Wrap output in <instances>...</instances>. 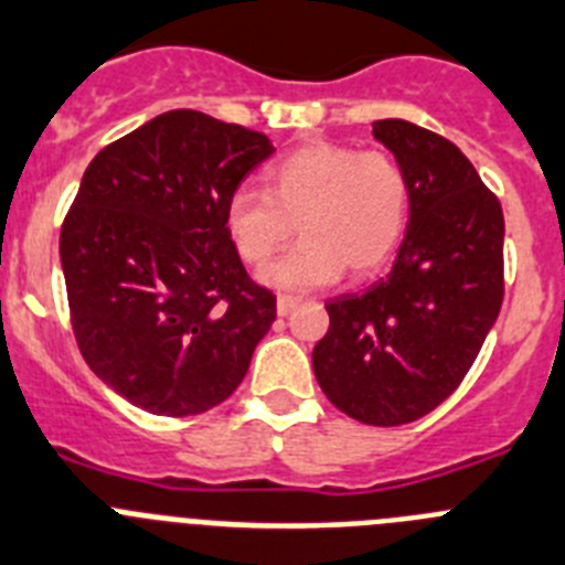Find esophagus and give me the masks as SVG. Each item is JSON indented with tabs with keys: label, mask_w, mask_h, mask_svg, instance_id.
<instances>
[{
	"label": "esophagus",
	"mask_w": 565,
	"mask_h": 565,
	"mask_svg": "<svg viewBox=\"0 0 565 565\" xmlns=\"http://www.w3.org/2000/svg\"><path fill=\"white\" fill-rule=\"evenodd\" d=\"M298 303H301V298H295V295H278L276 309H278V315H289L295 307H298Z\"/></svg>",
	"instance_id": "esophagus-1"
}]
</instances>
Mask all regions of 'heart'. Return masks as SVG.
I'll use <instances>...</instances> for the list:
<instances>
[{"label": "heart", "instance_id": "obj_1", "mask_svg": "<svg viewBox=\"0 0 565 565\" xmlns=\"http://www.w3.org/2000/svg\"><path fill=\"white\" fill-rule=\"evenodd\" d=\"M411 213V182L394 154L343 143H312L276 162L267 194L236 188L225 207L233 247L247 264L270 262L295 225L303 242L270 264L262 281L278 289L332 284L343 270L369 276L403 242Z\"/></svg>", "mask_w": 565, "mask_h": 565}]
</instances>
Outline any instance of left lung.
Segmentation results:
<instances>
[{
  "mask_svg": "<svg viewBox=\"0 0 565 565\" xmlns=\"http://www.w3.org/2000/svg\"><path fill=\"white\" fill-rule=\"evenodd\" d=\"M374 137L408 174V231L388 276L327 303L312 369L334 408L394 428L445 403L479 358L504 301V213L441 135L388 118Z\"/></svg>",
  "mask_w": 565,
  "mask_h": 565,
  "instance_id": "obj_1",
  "label": "left lung"
}]
</instances>
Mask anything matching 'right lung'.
Returning a JSON list of instances; mask_svg holds the SVG:
<instances>
[{
	"mask_svg": "<svg viewBox=\"0 0 565 565\" xmlns=\"http://www.w3.org/2000/svg\"><path fill=\"white\" fill-rule=\"evenodd\" d=\"M273 151L262 131L171 109L84 171L61 270L81 354L126 403L191 416L245 380L276 295L247 276L225 207Z\"/></svg>",
	"mask_w": 565,
	"mask_h": 565,
	"instance_id": "obj_1",
	"label": "right lung"
}]
</instances>
